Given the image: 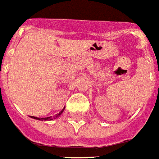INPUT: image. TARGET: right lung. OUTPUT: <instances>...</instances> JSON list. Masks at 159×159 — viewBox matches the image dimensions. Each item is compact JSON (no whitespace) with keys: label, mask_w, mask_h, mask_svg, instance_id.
Listing matches in <instances>:
<instances>
[{"label":"right lung","mask_w":159,"mask_h":159,"mask_svg":"<svg viewBox=\"0 0 159 159\" xmlns=\"http://www.w3.org/2000/svg\"><path fill=\"white\" fill-rule=\"evenodd\" d=\"M65 110V107L64 108L62 109L61 111H60L59 113L58 114H56L54 116H48V117H37V116H30V117L31 118H34V119H36V120H53V119H57V118L58 117V116H60L61 115V113L64 111Z\"/></svg>","instance_id":"add662e5"}]
</instances>
